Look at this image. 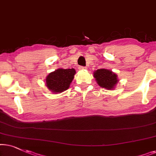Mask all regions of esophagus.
<instances>
[{
  "label": "esophagus",
  "mask_w": 156,
  "mask_h": 156,
  "mask_svg": "<svg viewBox=\"0 0 156 156\" xmlns=\"http://www.w3.org/2000/svg\"><path fill=\"white\" fill-rule=\"evenodd\" d=\"M78 68H79V70H86V69H87V68L84 67V66H80V67Z\"/></svg>",
  "instance_id": "esophagus-1"
}]
</instances>
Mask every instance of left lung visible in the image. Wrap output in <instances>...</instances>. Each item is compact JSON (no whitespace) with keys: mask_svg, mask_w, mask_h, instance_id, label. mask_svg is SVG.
Here are the masks:
<instances>
[{"mask_svg":"<svg viewBox=\"0 0 156 156\" xmlns=\"http://www.w3.org/2000/svg\"><path fill=\"white\" fill-rule=\"evenodd\" d=\"M93 77L98 86L106 90H113L118 83V76L108 69L96 70L93 73Z\"/></svg>","mask_w":156,"mask_h":156,"instance_id":"left-lung-1","label":"left lung"}]
</instances>
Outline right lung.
Listing matches in <instances>:
<instances>
[{"instance_id":"right-lung-1","label":"right lung","mask_w":156,"mask_h":156,"mask_svg":"<svg viewBox=\"0 0 156 156\" xmlns=\"http://www.w3.org/2000/svg\"><path fill=\"white\" fill-rule=\"evenodd\" d=\"M76 70L58 68L45 78V86L53 93H60L69 88L76 74Z\"/></svg>"}]
</instances>
